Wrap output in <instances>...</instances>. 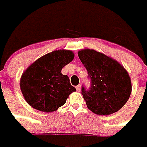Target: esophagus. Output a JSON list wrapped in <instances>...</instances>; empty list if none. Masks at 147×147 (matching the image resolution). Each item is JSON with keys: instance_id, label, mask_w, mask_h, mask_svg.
<instances>
[{"instance_id": "obj_1", "label": "esophagus", "mask_w": 147, "mask_h": 147, "mask_svg": "<svg viewBox=\"0 0 147 147\" xmlns=\"http://www.w3.org/2000/svg\"><path fill=\"white\" fill-rule=\"evenodd\" d=\"M76 90H77V92H81V85H78L76 86Z\"/></svg>"}]
</instances>
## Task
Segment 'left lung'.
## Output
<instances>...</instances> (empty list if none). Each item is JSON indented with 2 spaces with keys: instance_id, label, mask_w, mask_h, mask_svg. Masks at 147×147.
<instances>
[{
  "instance_id": "8db88e82",
  "label": "left lung",
  "mask_w": 147,
  "mask_h": 147,
  "mask_svg": "<svg viewBox=\"0 0 147 147\" xmlns=\"http://www.w3.org/2000/svg\"><path fill=\"white\" fill-rule=\"evenodd\" d=\"M78 55L91 81L89 88L82 87L88 108L99 115L119 111L127 101L132 90L127 71L117 61L94 49H82Z\"/></svg>"
}]
</instances>
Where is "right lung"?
<instances>
[{
    "instance_id": "obj_1",
    "label": "right lung",
    "mask_w": 147,
    "mask_h": 147,
    "mask_svg": "<svg viewBox=\"0 0 147 147\" xmlns=\"http://www.w3.org/2000/svg\"><path fill=\"white\" fill-rule=\"evenodd\" d=\"M74 54L69 50H56L43 55L24 71L20 89L31 107L44 112L55 111L76 92L62 68L71 62Z\"/></svg>"
}]
</instances>
